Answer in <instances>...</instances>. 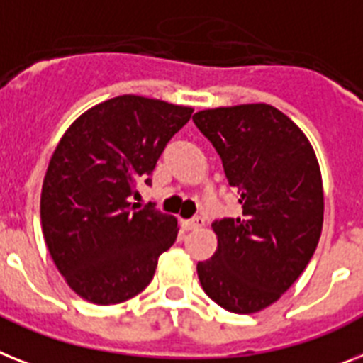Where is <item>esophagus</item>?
Listing matches in <instances>:
<instances>
[{
  "mask_svg": "<svg viewBox=\"0 0 363 363\" xmlns=\"http://www.w3.org/2000/svg\"><path fill=\"white\" fill-rule=\"evenodd\" d=\"M203 225H205V219L203 218H194L184 221V228H186V230H196V228L203 227Z\"/></svg>",
  "mask_w": 363,
  "mask_h": 363,
  "instance_id": "obj_1",
  "label": "esophagus"
}]
</instances>
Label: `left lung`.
<instances>
[{"mask_svg":"<svg viewBox=\"0 0 363 363\" xmlns=\"http://www.w3.org/2000/svg\"><path fill=\"white\" fill-rule=\"evenodd\" d=\"M194 123L242 205L240 218L212 223L218 249L197 264V277L221 308L260 312L290 290L318 247L325 212L318 157L303 130L266 103L206 108Z\"/></svg>","mask_w":363,"mask_h":363,"instance_id":"8db88e82","label":"left lung"}]
</instances>
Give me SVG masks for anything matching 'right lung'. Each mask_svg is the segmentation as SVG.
Masks as SVG:
<instances>
[{"label":"right lung","mask_w":363,"mask_h":363,"mask_svg":"<svg viewBox=\"0 0 363 363\" xmlns=\"http://www.w3.org/2000/svg\"><path fill=\"white\" fill-rule=\"evenodd\" d=\"M191 106L118 96L79 116L51 155L42 182L45 245L66 284L94 304L125 303L153 280L158 257L179 225L130 196L166 144L190 120Z\"/></svg>","instance_id":"add662e5"}]
</instances>
